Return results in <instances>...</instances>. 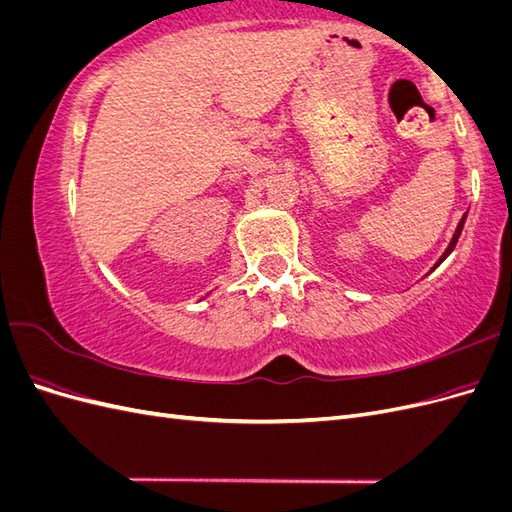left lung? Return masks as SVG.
Here are the masks:
<instances>
[{
    "label": "left lung",
    "mask_w": 512,
    "mask_h": 512,
    "mask_svg": "<svg viewBox=\"0 0 512 512\" xmlns=\"http://www.w3.org/2000/svg\"><path fill=\"white\" fill-rule=\"evenodd\" d=\"M466 215H468V213H466ZM466 215H463V218L459 220V224H457V230H455V235H453L451 243H448V247H446V250H444V254L440 256V260L436 262V267H438V265H442V262L446 260V256L455 250V245H457V241H459V235H461V230H463V224H466ZM436 267H433V269H436ZM433 269H431V271H433Z\"/></svg>",
    "instance_id": "1"
}]
</instances>
